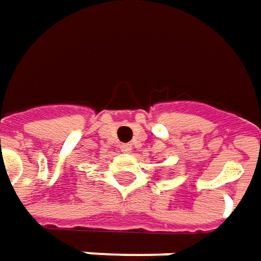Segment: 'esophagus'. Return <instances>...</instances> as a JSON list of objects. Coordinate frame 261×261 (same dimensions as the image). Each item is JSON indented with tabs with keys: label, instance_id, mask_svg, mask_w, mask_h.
<instances>
[{
	"label": "esophagus",
	"instance_id": "34e87169",
	"mask_svg": "<svg viewBox=\"0 0 261 261\" xmlns=\"http://www.w3.org/2000/svg\"><path fill=\"white\" fill-rule=\"evenodd\" d=\"M121 151H123V152H131L130 144H123V145H121Z\"/></svg>",
	"mask_w": 261,
	"mask_h": 261
}]
</instances>
